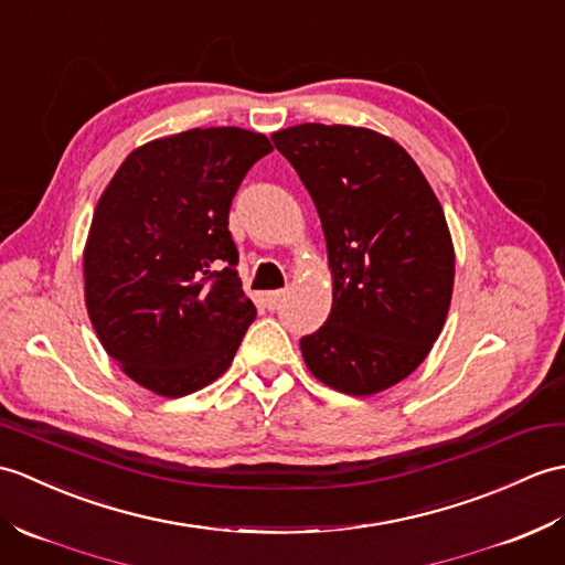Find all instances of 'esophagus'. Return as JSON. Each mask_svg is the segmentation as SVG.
<instances>
[{
	"instance_id": "34e87169",
	"label": "esophagus",
	"mask_w": 565,
	"mask_h": 565,
	"mask_svg": "<svg viewBox=\"0 0 565 565\" xmlns=\"http://www.w3.org/2000/svg\"><path fill=\"white\" fill-rule=\"evenodd\" d=\"M284 300V291H267L262 296V303H265L267 310H277Z\"/></svg>"
}]
</instances>
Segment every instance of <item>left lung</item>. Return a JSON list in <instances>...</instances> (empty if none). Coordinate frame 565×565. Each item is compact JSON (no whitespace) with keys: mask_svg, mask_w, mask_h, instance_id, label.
I'll use <instances>...</instances> for the list:
<instances>
[{"mask_svg":"<svg viewBox=\"0 0 565 565\" xmlns=\"http://www.w3.org/2000/svg\"><path fill=\"white\" fill-rule=\"evenodd\" d=\"M318 209L332 310L300 339L320 383L375 395L412 375L448 318L455 250L438 196L397 141L349 125L271 135Z\"/></svg>","mask_w":565,"mask_h":565,"instance_id":"1","label":"left lung"}]
</instances>
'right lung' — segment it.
I'll use <instances>...</instances> for the list:
<instances>
[{
  "instance_id": "obj_1",
  "label": "right lung",
  "mask_w": 565,
  "mask_h": 565,
  "mask_svg": "<svg viewBox=\"0 0 565 565\" xmlns=\"http://www.w3.org/2000/svg\"><path fill=\"white\" fill-rule=\"evenodd\" d=\"M269 151L241 127L190 129L135 149L100 194L84 250L88 318L108 356L156 395L214 383L255 320L228 212Z\"/></svg>"
}]
</instances>
